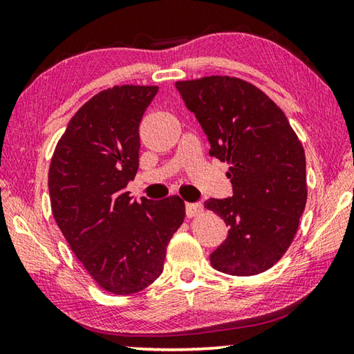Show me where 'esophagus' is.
Listing matches in <instances>:
<instances>
[{"label":"esophagus","mask_w":354,"mask_h":354,"mask_svg":"<svg viewBox=\"0 0 354 354\" xmlns=\"http://www.w3.org/2000/svg\"><path fill=\"white\" fill-rule=\"evenodd\" d=\"M203 205L201 203H187L185 205V215L187 217H198V215L203 214Z\"/></svg>","instance_id":"obj_1"}]
</instances>
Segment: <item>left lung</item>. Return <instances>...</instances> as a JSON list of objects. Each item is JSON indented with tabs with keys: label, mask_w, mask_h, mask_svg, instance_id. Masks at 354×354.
<instances>
[{
	"label": "left lung",
	"mask_w": 354,
	"mask_h": 354,
	"mask_svg": "<svg viewBox=\"0 0 354 354\" xmlns=\"http://www.w3.org/2000/svg\"><path fill=\"white\" fill-rule=\"evenodd\" d=\"M175 86L211 143L209 154L230 164L232 196L205 201L230 227L212 267L232 277L266 272L290 247L306 206L301 142L284 112L247 81L206 76Z\"/></svg>",
	"instance_id": "8db88e82"
}]
</instances>
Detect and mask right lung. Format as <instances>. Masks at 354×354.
Listing matches in <instances>:
<instances>
[{
  "instance_id": "right-lung-1",
  "label": "right lung",
  "mask_w": 354,
  "mask_h": 354,
  "mask_svg": "<svg viewBox=\"0 0 354 354\" xmlns=\"http://www.w3.org/2000/svg\"><path fill=\"white\" fill-rule=\"evenodd\" d=\"M158 91L115 86L95 95L70 120L48 173L57 226L88 274L115 295L160 277L185 215L178 195L136 201L127 190L139 169V124Z\"/></svg>"
}]
</instances>
